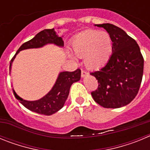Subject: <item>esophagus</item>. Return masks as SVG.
Returning a JSON list of instances; mask_svg holds the SVG:
<instances>
[{
	"instance_id": "1",
	"label": "esophagus",
	"mask_w": 150,
	"mask_h": 150,
	"mask_svg": "<svg viewBox=\"0 0 150 150\" xmlns=\"http://www.w3.org/2000/svg\"><path fill=\"white\" fill-rule=\"evenodd\" d=\"M87 75H88V73H87L86 71H81L82 77H85V76H87Z\"/></svg>"
}]
</instances>
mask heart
<instances>
[{
	"mask_svg": "<svg viewBox=\"0 0 150 150\" xmlns=\"http://www.w3.org/2000/svg\"><path fill=\"white\" fill-rule=\"evenodd\" d=\"M71 49L76 57L83 58L85 65L88 68L98 69L105 65L110 59L112 40L107 31L86 30L74 38Z\"/></svg>",
	"mask_w": 150,
	"mask_h": 150,
	"instance_id": "obj_1",
	"label": "heart"
}]
</instances>
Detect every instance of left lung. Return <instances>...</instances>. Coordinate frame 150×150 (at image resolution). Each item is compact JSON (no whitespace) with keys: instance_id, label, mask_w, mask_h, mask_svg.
<instances>
[{"instance_id":"left-lung-1","label":"left lung","mask_w":150,"mask_h":150,"mask_svg":"<svg viewBox=\"0 0 150 150\" xmlns=\"http://www.w3.org/2000/svg\"><path fill=\"white\" fill-rule=\"evenodd\" d=\"M103 28L112 40L110 59L98 71L91 73L98 82L91 92L94 100L105 108H120L132 102L142 81L144 58L137 42L120 28L110 23L95 25Z\"/></svg>"}]
</instances>
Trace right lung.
Listing matches in <instances>:
<instances>
[{
    "label": "right lung",
    "mask_w": 150,
    "mask_h": 150,
    "mask_svg": "<svg viewBox=\"0 0 150 150\" xmlns=\"http://www.w3.org/2000/svg\"><path fill=\"white\" fill-rule=\"evenodd\" d=\"M47 44H54L62 48L64 46L63 36H59L54 28L41 30L40 32L36 34L34 38L23 43L17 50L16 53L10 62V71H11L12 64L19 52L28 49L41 48ZM80 78L81 71L79 69L74 72H60L51 90L38 100H25L18 96L14 89L13 93L17 100H19L21 104L27 109L39 114L50 116L60 110L64 107L68 97L71 86L74 83L79 81Z\"/></svg>",
    "instance_id": "1"
}]
</instances>
